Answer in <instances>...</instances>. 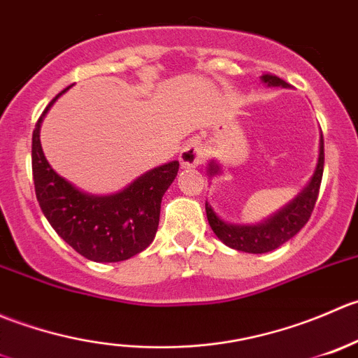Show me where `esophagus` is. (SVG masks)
Instances as JSON below:
<instances>
[{"mask_svg":"<svg viewBox=\"0 0 358 358\" xmlns=\"http://www.w3.org/2000/svg\"><path fill=\"white\" fill-rule=\"evenodd\" d=\"M203 160H205V151L198 141H189V143L180 150V155H179L180 167L184 169L198 167L200 164H203Z\"/></svg>","mask_w":358,"mask_h":358,"instance_id":"34e87169","label":"esophagus"}]
</instances>
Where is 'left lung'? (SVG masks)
Returning a JSON list of instances; mask_svg holds the SVG:
<instances>
[{
  "instance_id": "left-lung-1",
  "label": "left lung",
  "mask_w": 358,
  "mask_h": 358,
  "mask_svg": "<svg viewBox=\"0 0 358 358\" xmlns=\"http://www.w3.org/2000/svg\"><path fill=\"white\" fill-rule=\"evenodd\" d=\"M261 80L268 87H287V83L282 78L275 76V74H263ZM219 172H221V167L212 160L208 164V176L212 178V176L219 174ZM322 174H324V137L320 134L317 167H315L310 182L306 184V187L301 191L294 200L289 201L277 214L264 219L259 224H229V222L222 221L215 214L214 208L205 201V212H207L208 224H210L215 236L224 245L231 247L235 250H242V252L250 254H264L278 249L282 243L289 242L306 224L308 219H310L315 207V201L318 198Z\"/></svg>"
}]
</instances>
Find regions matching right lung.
I'll use <instances>...</instances> for the list:
<instances>
[{"instance_id": "add662e5", "label": "right lung", "mask_w": 358, "mask_h": 358, "mask_svg": "<svg viewBox=\"0 0 358 358\" xmlns=\"http://www.w3.org/2000/svg\"><path fill=\"white\" fill-rule=\"evenodd\" d=\"M52 99L33 130V179L45 217L66 243L95 263H118L143 252L158 229L162 198L174 182L179 162L146 172L125 189L108 196L88 194L60 178L45 158L40 129Z\"/></svg>"}]
</instances>
